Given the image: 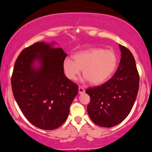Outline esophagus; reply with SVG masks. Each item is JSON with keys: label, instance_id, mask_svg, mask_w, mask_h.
<instances>
[{"label": "esophagus", "instance_id": "obj_1", "mask_svg": "<svg viewBox=\"0 0 152 152\" xmlns=\"http://www.w3.org/2000/svg\"><path fill=\"white\" fill-rule=\"evenodd\" d=\"M85 92V90H84V88H83L82 86H79L78 88V92L80 94H82L84 93V92Z\"/></svg>", "mask_w": 152, "mask_h": 152}]
</instances>
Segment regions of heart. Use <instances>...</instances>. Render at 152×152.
<instances>
[{
	"label": "heart",
	"instance_id": "obj_1",
	"mask_svg": "<svg viewBox=\"0 0 152 152\" xmlns=\"http://www.w3.org/2000/svg\"><path fill=\"white\" fill-rule=\"evenodd\" d=\"M74 61L66 58L63 61V70L70 80H76L82 73L92 84H100L110 78L116 70L118 57L112 50L94 48L81 51L73 56Z\"/></svg>",
	"mask_w": 152,
	"mask_h": 152
}]
</instances>
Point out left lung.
Instances as JSON below:
<instances>
[{"label":"left lung","instance_id":"left-lung-1","mask_svg":"<svg viewBox=\"0 0 152 152\" xmlns=\"http://www.w3.org/2000/svg\"><path fill=\"white\" fill-rule=\"evenodd\" d=\"M119 48L121 58L113 76L101 86L86 90L91 97L87 106L89 117L102 127H114L127 117L139 90L140 75L134 57L127 48Z\"/></svg>","mask_w":152,"mask_h":152}]
</instances>
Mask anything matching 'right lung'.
<instances>
[{"mask_svg": "<svg viewBox=\"0 0 152 152\" xmlns=\"http://www.w3.org/2000/svg\"><path fill=\"white\" fill-rule=\"evenodd\" d=\"M66 56L61 48L37 42L25 48L15 63L11 77L15 99L25 118L42 129L62 125L78 94V86L64 72ZM36 61L39 67L34 66Z\"/></svg>", "mask_w": 152, "mask_h": 152, "instance_id": "add662e5", "label": "right lung"}]
</instances>
